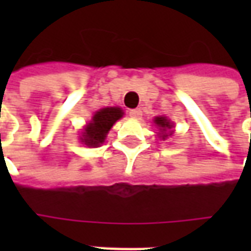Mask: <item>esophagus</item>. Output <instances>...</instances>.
Returning <instances> with one entry per match:
<instances>
[{
    "instance_id": "obj_1",
    "label": "esophagus",
    "mask_w": 251,
    "mask_h": 251,
    "mask_svg": "<svg viewBox=\"0 0 251 251\" xmlns=\"http://www.w3.org/2000/svg\"><path fill=\"white\" fill-rule=\"evenodd\" d=\"M129 115H130L131 118H140L142 115V111L141 109H133L129 111Z\"/></svg>"
}]
</instances>
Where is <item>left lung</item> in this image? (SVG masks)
<instances>
[{"instance_id": "8db88e82", "label": "left lung", "mask_w": 251, "mask_h": 251, "mask_svg": "<svg viewBox=\"0 0 251 251\" xmlns=\"http://www.w3.org/2000/svg\"><path fill=\"white\" fill-rule=\"evenodd\" d=\"M154 124L160 127V130L163 131V133H161L163 138L168 137V133H167V134H164V131H167L168 129H171V127H172V124H171L165 117H157V118L154 120Z\"/></svg>"}]
</instances>
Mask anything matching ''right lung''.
Segmentation results:
<instances>
[{"mask_svg": "<svg viewBox=\"0 0 251 251\" xmlns=\"http://www.w3.org/2000/svg\"><path fill=\"white\" fill-rule=\"evenodd\" d=\"M124 115L120 107H106L99 110L93 117V121L86 126L83 131L82 141L87 147H98L106 138L111 126Z\"/></svg>", "mask_w": 251, "mask_h": 251, "instance_id": "obj_1", "label": "right lung"}]
</instances>
